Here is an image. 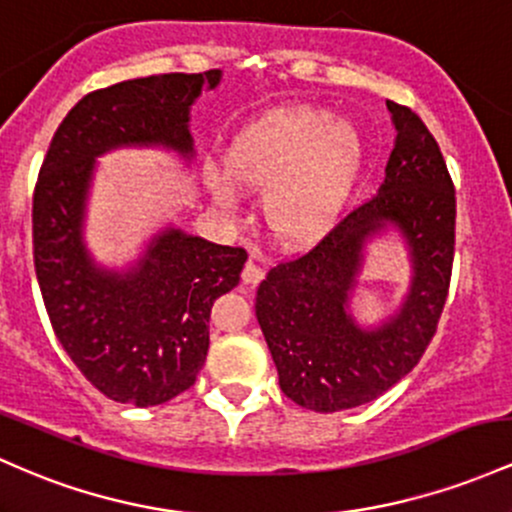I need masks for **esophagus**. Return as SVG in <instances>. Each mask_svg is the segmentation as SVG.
<instances>
[{
	"label": "esophagus",
	"instance_id": "34e87169",
	"mask_svg": "<svg viewBox=\"0 0 512 512\" xmlns=\"http://www.w3.org/2000/svg\"><path fill=\"white\" fill-rule=\"evenodd\" d=\"M262 279H265V272H262V267L257 265L255 260H247V265L243 267V282L255 286V284H260Z\"/></svg>",
	"mask_w": 512,
	"mask_h": 512
}]
</instances>
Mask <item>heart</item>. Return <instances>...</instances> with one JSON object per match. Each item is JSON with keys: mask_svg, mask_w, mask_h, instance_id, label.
<instances>
[{"mask_svg": "<svg viewBox=\"0 0 512 512\" xmlns=\"http://www.w3.org/2000/svg\"><path fill=\"white\" fill-rule=\"evenodd\" d=\"M230 177L250 192H267L265 216L284 243H308L333 223L352 192L362 143L347 121L299 106L274 111L240 133L226 153ZM216 204L238 211V192L216 167L206 170Z\"/></svg>", "mask_w": 512, "mask_h": 512, "instance_id": "heart-1", "label": "heart"}]
</instances>
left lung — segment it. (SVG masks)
<instances>
[{
    "label": "left lung",
    "instance_id": "1",
    "mask_svg": "<svg viewBox=\"0 0 512 512\" xmlns=\"http://www.w3.org/2000/svg\"><path fill=\"white\" fill-rule=\"evenodd\" d=\"M398 136L379 194L345 213L294 260L279 262L257 289L255 313L279 372L299 406L335 413L374 401L413 372L445 308L454 262L457 199L440 145L408 106L386 101ZM393 222L414 257L402 311L374 331L349 314L361 247Z\"/></svg>",
    "mask_w": 512,
    "mask_h": 512
}]
</instances>
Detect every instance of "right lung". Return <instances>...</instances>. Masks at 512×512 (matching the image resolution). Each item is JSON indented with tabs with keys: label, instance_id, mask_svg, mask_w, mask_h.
Masks as SVG:
<instances>
[{
	"label": "right lung",
	"instance_id": "obj_1",
	"mask_svg": "<svg viewBox=\"0 0 512 512\" xmlns=\"http://www.w3.org/2000/svg\"><path fill=\"white\" fill-rule=\"evenodd\" d=\"M221 70L140 77L97 89L55 131L33 192V265L60 345L111 401L160 406L194 386L209 352L213 301L235 289L243 247L162 230L128 272L97 267L82 243L94 157L165 145L192 157L189 106Z\"/></svg>",
	"mask_w": 512,
	"mask_h": 512
}]
</instances>
